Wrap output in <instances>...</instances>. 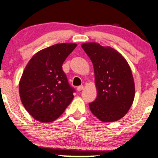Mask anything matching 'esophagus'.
I'll return each instance as SVG.
<instances>
[{"instance_id":"1","label":"esophagus","mask_w":158,"mask_h":158,"mask_svg":"<svg viewBox=\"0 0 158 158\" xmlns=\"http://www.w3.org/2000/svg\"><path fill=\"white\" fill-rule=\"evenodd\" d=\"M83 88H84V87H83V85H80V86H78L77 87V91H81L82 89H83Z\"/></svg>"}]
</instances>
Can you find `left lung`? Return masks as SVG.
<instances>
[{
	"mask_svg": "<svg viewBox=\"0 0 158 158\" xmlns=\"http://www.w3.org/2000/svg\"><path fill=\"white\" fill-rule=\"evenodd\" d=\"M94 67L98 96L89 104L91 112L104 122L124 116L132 105L135 85L129 65L121 54L98 43L82 44Z\"/></svg>",
	"mask_w": 158,
	"mask_h": 158,
	"instance_id": "8db88e82",
	"label": "left lung"
}]
</instances>
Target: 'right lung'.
Returning a JSON list of instances; mask_svg holds the SVG:
<instances>
[{
    "label": "right lung",
    "instance_id": "add662e5",
    "mask_svg": "<svg viewBox=\"0 0 158 158\" xmlns=\"http://www.w3.org/2000/svg\"><path fill=\"white\" fill-rule=\"evenodd\" d=\"M76 44H58L38 52L26 65L19 83L23 106L40 122L57 119L73 99L62 65Z\"/></svg>",
    "mask_w": 158,
    "mask_h": 158
}]
</instances>
